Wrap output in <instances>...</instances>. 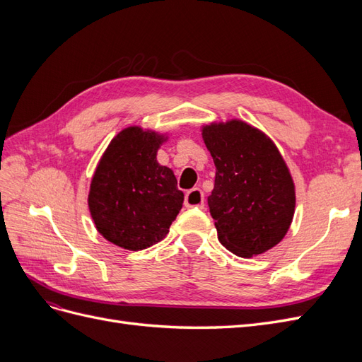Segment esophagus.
Listing matches in <instances>:
<instances>
[{
	"mask_svg": "<svg viewBox=\"0 0 362 362\" xmlns=\"http://www.w3.org/2000/svg\"><path fill=\"white\" fill-rule=\"evenodd\" d=\"M184 204L187 208H204V192L201 189H192L185 193Z\"/></svg>",
	"mask_w": 362,
	"mask_h": 362,
	"instance_id": "1",
	"label": "esophagus"
}]
</instances>
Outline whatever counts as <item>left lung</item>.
Masks as SVG:
<instances>
[{"mask_svg": "<svg viewBox=\"0 0 362 362\" xmlns=\"http://www.w3.org/2000/svg\"><path fill=\"white\" fill-rule=\"evenodd\" d=\"M216 166L208 196L217 238L228 250L252 258L275 247L288 233L296 187L273 140L242 119L201 127Z\"/></svg>", "mask_w": 362, "mask_h": 362, "instance_id": "8db88e82", "label": "left lung"}]
</instances>
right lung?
<instances>
[{
	"mask_svg": "<svg viewBox=\"0 0 362 362\" xmlns=\"http://www.w3.org/2000/svg\"><path fill=\"white\" fill-rule=\"evenodd\" d=\"M168 140L169 133L131 125L98 161L87 204L98 233L110 243L141 250L168 235L184 202L173 170L157 161Z\"/></svg>",
	"mask_w": 362,
	"mask_h": 362,
	"instance_id": "right-lung-1",
	"label": "right lung"
}]
</instances>
